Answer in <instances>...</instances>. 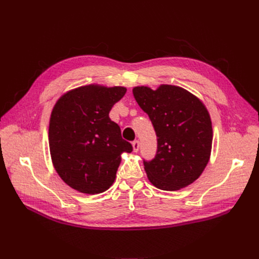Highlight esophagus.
<instances>
[{
  "label": "esophagus",
  "instance_id": "1",
  "mask_svg": "<svg viewBox=\"0 0 259 259\" xmlns=\"http://www.w3.org/2000/svg\"><path fill=\"white\" fill-rule=\"evenodd\" d=\"M132 145H133V150H134V152H137L139 150V142L134 141L132 143Z\"/></svg>",
  "mask_w": 259,
  "mask_h": 259
}]
</instances>
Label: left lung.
I'll return each instance as SVG.
<instances>
[{
	"label": "left lung",
	"instance_id": "8db88e82",
	"mask_svg": "<svg viewBox=\"0 0 259 259\" xmlns=\"http://www.w3.org/2000/svg\"><path fill=\"white\" fill-rule=\"evenodd\" d=\"M135 100L148 114L157 135V152L144 160L151 184L162 191H178L197 180L211 152L210 115L197 97L187 90L161 85L133 89Z\"/></svg>",
	"mask_w": 259,
	"mask_h": 259
}]
</instances>
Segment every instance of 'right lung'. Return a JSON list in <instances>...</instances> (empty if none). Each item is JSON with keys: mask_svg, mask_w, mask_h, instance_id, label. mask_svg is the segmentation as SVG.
<instances>
[{"mask_svg": "<svg viewBox=\"0 0 259 259\" xmlns=\"http://www.w3.org/2000/svg\"><path fill=\"white\" fill-rule=\"evenodd\" d=\"M124 87L89 85L63 95L52 110L49 146L54 169L74 190L99 194L113 184L123 152H131L109 113Z\"/></svg>", "mask_w": 259, "mask_h": 259, "instance_id": "1", "label": "right lung"}]
</instances>
